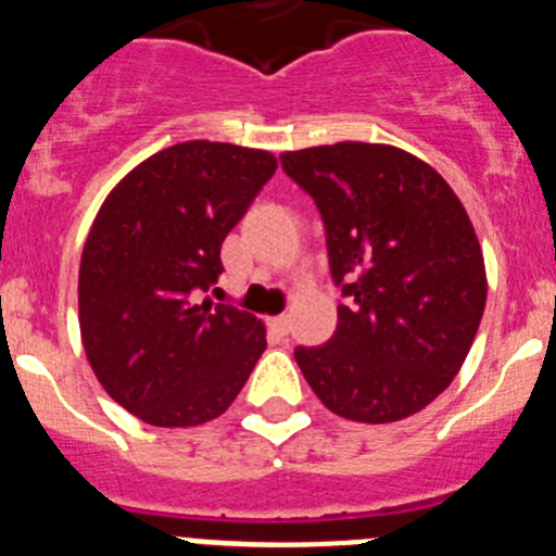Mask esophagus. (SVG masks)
Returning <instances> with one entry per match:
<instances>
[{"mask_svg":"<svg viewBox=\"0 0 556 556\" xmlns=\"http://www.w3.org/2000/svg\"><path fill=\"white\" fill-rule=\"evenodd\" d=\"M268 327H271L274 332H277V336H288V330H291V318L285 316H274V318H268Z\"/></svg>","mask_w":556,"mask_h":556,"instance_id":"esophagus-1","label":"esophagus"}]
</instances>
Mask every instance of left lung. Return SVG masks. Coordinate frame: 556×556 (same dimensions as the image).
Instances as JSON below:
<instances>
[{
  "mask_svg": "<svg viewBox=\"0 0 556 556\" xmlns=\"http://www.w3.org/2000/svg\"><path fill=\"white\" fill-rule=\"evenodd\" d=\"M316 201L346 305L325 346L296 364L332 414L412 417L456 378L486 305V271L465 206L431 164L394 144L336 142L282 153Z\"/></svg>",
  "mask_w": 556,
  "mask_h": 556,
  "instance_id": "1",
  "label": "left lung"
}]
</instances>
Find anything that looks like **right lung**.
<instances>
[{
  "mask_svg": "<svg viewBox=\"0 0 556 556\" xmlns=\"http://www.w3.org/2000/svg\"><path fill=\"white\" fill-rule=\"evenodd\" d=\"M274 170L268 151L192 139L137 164L100 206L77 277L80 338L109 397L142 422L220 417L263 355V321L201 293Z\"/></svg>",
  "mask_w": 556,
  "mask_h": 556,
  "instance_id": "obj_1",
  "label": "right lung"
}]
</instances>
